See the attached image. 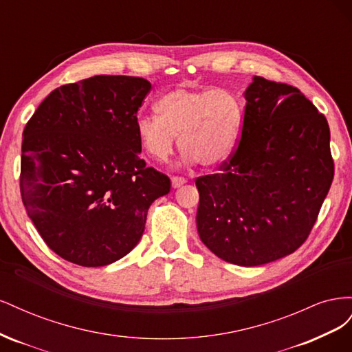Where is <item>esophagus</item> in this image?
<instances>
[{
  "instance_id": "34e87169",
  "label": "esophagus",
  "mask_w": 352,
  "mask_h": 352,
  "mask_svg": "<svg viewBox=\"0 0 352 352\" xmlns=\"http://www.w3.org/2000/svg\"><path fill=\"white\" fill-rule=\"evenodd\" d=\"M186 184V179H184V177H179V176H173L172 177V186L173 188H180L182 185H185Z\"/></svg>"
}]
</instances>
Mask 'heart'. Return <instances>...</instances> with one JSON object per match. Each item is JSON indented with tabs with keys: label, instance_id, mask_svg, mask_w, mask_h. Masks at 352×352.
<instances>
[{
	"label": "heart",
	"instance_id": "b5f03b06",
	"mask_svg": "<svg viewBox=\"0 0 352 352\" xmlns=\"http://www.w3.org/2000/svg\"><path fill=\"white\" fill-rule=\"evenodd\" d=\"M157 116L136 122L142 150L166 162L179 145L186 162L202 167L223 164L235 150L242 126V107L230 91L175 88L155 102Z\"/></svg>",
	"mask_w": 352,
	"mask_h": 352
}]
</instances>
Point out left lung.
<instances>
[{
    "mask_svg": "<svg viewBox=\"0 0 352 352\" xmlns=\"http://www.w3.org/2000/svg\"><path fill=\"white\" fill-rule=\"evenodd\" d=\"M241 141L225 172L197 179L198 235L219 258L252 267L310 235L333 180L326 117L291 85L254 76Z\"/></svg>",
    "mask_w": 352,
    "mask_h": 352,
    "instance_id": "left-lung-1",
    "label": "left lung"
}]
</instances>
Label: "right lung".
Wrapping results in <instances>:
<instances>
[{
    "instance_id": "add662e5",
    "label": "right lung",
    "mask_w": 352,
    "mask_h": 352,
    "mask_svg": "<svg viewBox=\"0 0 352 352\" xmlns=\"http://www.w3.org/2000/svg\"><path fill=\"white\" fill-rule=\"evenodd\" d=\"M150 89L142 78L100 74L54 89L28 122L20 192L61 258L83 267L120 260L170 192V179L140 157L138 109Z\"/></svg>"
}]
</instances>
